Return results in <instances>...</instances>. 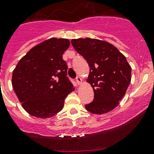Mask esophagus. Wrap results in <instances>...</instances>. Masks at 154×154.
<instances>
[{
  "instance_id": "esophagus-1",
  "label": "esophagus",
  "mask_w": 154,
  "mask_h": 154,
  "mask_svg": "<svg viewBox=\"0 0 154 154\" xmlns=\"http://www.w3.org/2000/svg\"><path fill=\"white\" fill-rule=\"evenodd\" d=\"M82 82H83V80H82V78L79 77V76H78V77L76 78V82H77V84H79V85H80V84H82Z\"/></svg>"
}]
</instances>
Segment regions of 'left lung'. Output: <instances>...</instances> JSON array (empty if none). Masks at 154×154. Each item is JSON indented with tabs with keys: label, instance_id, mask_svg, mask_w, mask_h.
<instances>
[{
	"label": "left lung",
	"instance_id": "obj_1",
	"mask_svg": "<svg viewBox=\"0 0 154 154\" xmlns=\"http://www.w3.org/2000/svg\"><path fill=\"white\" fill-rule=\"evenodd\" d=\"M75 50L87 60L90 73L87 82L94 91V100L85 105L92 114L103 115L117 107L131 79L126 58L109 42L91 38L72 39Z\"/></svg>",
	"mask_w": 154,
	"mask_h": 154
}]
</instances>
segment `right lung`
Masks as SVG:
<instances>
[{"instance_id":"add662e5","label":"right lung","mask_w":154,"mask_h":154,"mask_svg":"<svg viewBox=\"0 0 154 154\" xmlns=\"http://www.w3.org/2000/svg\"><path fill=\"white\" fill-rule=\"evenodd\" d=\"M67 39L53 37L33 47L13 70L11 84L23 108L38 118H48L63 109L74 91L62 59L70 46Z\"/></svg>"}]
</instances>
